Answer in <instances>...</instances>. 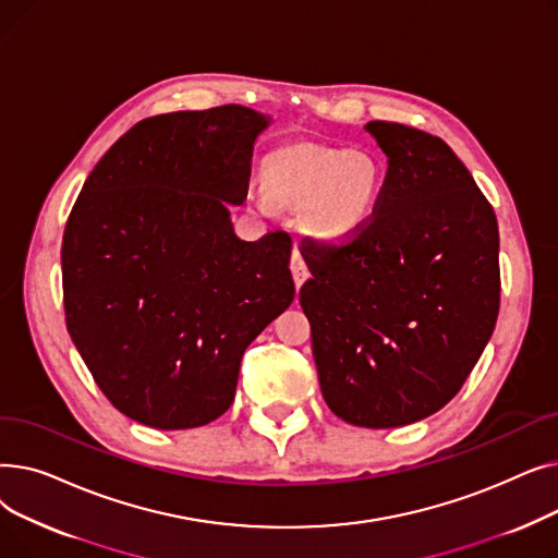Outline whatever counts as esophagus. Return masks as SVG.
Listing matches in <instances>:
<instances>
[{
    "label": "esophagus",
    "mask_w": 558,
    "mask_h": 558,
    "mask_svg": "<svg viewBox=\"0 0 558 558\" xmlns=\"http://www.w3.org/2000/svg\"><path fill=\"white\" fill-rule=\"evenodd\" d=\"M289 269H291V276H294L296 287H301V284L307 280V276H310V271H307V267H305V259H303V255L299 253V248H294V253H291Z\"/></svg>",
    "instance_id": "esophagus-1"
}]
</instances>
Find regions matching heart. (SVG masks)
Listing matches in <instances>:
<instances>
[{
	"label": "heart",
	"mask_w": 558,
	"mask_h": 558,
	"mask_svg": "<svg viewBox=\"0 0 558 558\" xmlns=\"http://www.w3.org/2000/svg\"><path fill=\"white\" fill-rule=\"evenodd\" d=\"M267 192L287 205H305L303 228L324 244H343L368 226L383 196L387 167L373 151L287 146L262 167ZM267 210V203L259 201Z\"/></svg>",
	"instance_id": "b5f03b06"
}]
</instances>
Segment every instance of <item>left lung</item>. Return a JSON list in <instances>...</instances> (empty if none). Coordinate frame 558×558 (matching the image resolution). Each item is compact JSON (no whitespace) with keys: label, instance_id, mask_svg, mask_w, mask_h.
<instances>
[{"label":"left lung","instance_id":"1","mask_svg":"<svg viewBox=\"0 0 558 558\" xmlns=\"http://www.w3.org/2000/svg\"><path fill=\"white\" fill-rule=\"evenodd\" d=\"M387 156L377 213L353 242H305L301 307L318 385L357 427H400L448 404L500 310V232L450 146L418 129L368 122Z\"/></svg>","mask_w":558,"mask_h":558}]
</instances>
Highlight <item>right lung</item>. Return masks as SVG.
Segmentation results:
<instances>
[{
    "instance_id": "obj_1",
    "label": "right lung",
    "mask_w": 558,
    "mask_h": 558,
    "mask_svg": "<svg viewBox=\"0 0 558 558\" xmlns=\"http://www.w3.org/2000/svg\"><path fill=\"white\" fill-rule=\"evenodd\" d=\"M269 124L238 104L149 117L74 203L61 251L68 332L104 396L142 425L219 418L244 350L294 301L289 234L244 242L230 221Z\"/></svg>"
}]
</instances>
